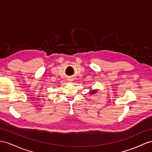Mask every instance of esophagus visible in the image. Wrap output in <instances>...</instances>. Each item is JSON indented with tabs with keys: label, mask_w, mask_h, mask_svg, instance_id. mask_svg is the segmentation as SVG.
<instances>
[{
	"label": "esophagus",
	"mask_w": 152,
	"mask_h": 152,
	"mask_svg": "<svg viewBox=\"0 0 152 152\" xmlns=\"http://www.w3.org/2000/svg\"><path fill=\"white\" fill-rule=\"evenodd\" d=\"M69 81H72V79H69Z\"/></svg>",
	"instance_id": "obj_1"
}]
</instances>
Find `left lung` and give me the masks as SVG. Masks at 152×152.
Returning <instances> with one entry per match:
<instances>
[{
  "label": "left lung",
  "instance_id": "8db88e82",
  "mask_svg": "<svg viewBox=\"0 0 152 152\" xmlns=\"http://www.w3.org/2000/svg\"><path fill=\"white\" fill-rule=\"evenodd\" d=\"M94 92H95V91H93V92H91V94H93V93H94Z\"/></svg>",
  "mask_w": 152,
  "mask_h": 152
}]
</instances>
